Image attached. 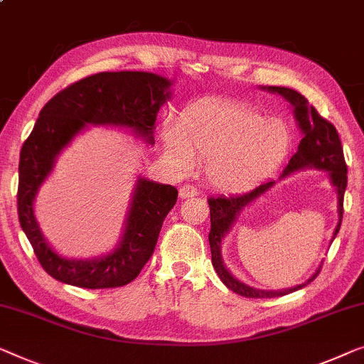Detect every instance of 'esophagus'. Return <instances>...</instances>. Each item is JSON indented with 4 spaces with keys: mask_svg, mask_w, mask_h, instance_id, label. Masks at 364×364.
<instances>
[{
    "mask_svg": "<svg viewBox=\"0 0 364 364\" xmlns=\"http://www.w3.org/2000/svg\"><path fill=\"white\" fill-rule=\"evenodd\" d=\"M178 195H181V198L195 197V195H197V188L193 186H182L181 191H178Z\"/></svg>",
    "mask_w": 364,
    "mask_h": 364,
    "instance_id": "obj_1",
    "label": "esophagus"
}]
</instances>
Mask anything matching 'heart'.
<instances>
[{"label": "heart", "instance_id": "heart-1", "mask_svg": "<svg viewBox=\"0 0 364 364\" xmlns=\"http://www.w3.org/2000/svg\"><path fill=\"white\" fill-rule=\"evenodd\" d=\"M166 156L186 172L207 161V177L215 188L241 192L269 172L291 146V129L281 118L262 117L240 103L202 102L162 133Z\"/></svg>", "mask_w": 364, "mask_h": 364}]
</instances>
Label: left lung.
Segmentation results:
<instances>
[{"label":"left lung","mask_w":364,"mask_h":364,"mask_svg":"<svg viewBox=\"0 0 364 364\" xmlns=\"http://www.w3.org/2000/svg\"><path fill=\"white\" fill-rule=\"evenodd\" d=\"M262 90L279 93L281 97L287 100L294 107V114L299 123V128L302 131V141H300L299 149L296 154L291 157L286 169H284L281 177L289 176L291 172H296L300 169H307V167H315V169H322L330 173V181L333 183L336 195H338V225H336L333 238L340 231L341 220H343V197L345 188L348 177H346V162L343 156V147H341V141L338 136V131L328 119L320 117L317 109L312 105H309L307 98L299 92L292 90V88L286 87H262ZM274 186V182H266L262 186L252 188V191L246 193L238 195H220V197H210V221H212V228L208 233L210 250H212V264L217 271L218 277L226 287L231 291L240 294L243 297L250 299H271V297H281L286 294H291L294 291H299L314 281L318 276L322 266L318 267L317 272L309 279L307 282L300 284L297 287L286 289V291H261V289H255L246 286L245 282L238 281V279L231 276V272L226 269L221 259V240L228 233L233 226L235 220L241 213L246 205L255 202L259 198L262 193L269 191Z\"/></svg>","instance_id":"obj_1"}]
</instances>
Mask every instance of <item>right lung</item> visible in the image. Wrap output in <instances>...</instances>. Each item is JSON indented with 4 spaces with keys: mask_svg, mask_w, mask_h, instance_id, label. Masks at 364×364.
I'll use <instances>...</instances> for the list:
<instances>
[{
    "mask_svg": "<svg viewBox=\"0 0 364 364\" xmlns=\"http://www.w3.org/2000/svg\"><path fill=\"white\" fill-rule=\"evenodd\" d=\"M169 87L171 80L149 72H102L68 85L41 109L21 147L18 215L41 266L57 281L83 289L126 286L154 252L164 218L177 202L176 187L138 178L118 246L109 255L85 261L67 259L52 250L41 233L33 203L59 152L87 124L131 128L154 144L156 117L171 98Z\"/></svg>",
    "mask_w": 364,
    "mask_h": 364,
    "instance_id": "right-lung-1",
    "label": "right lung"
}]
</instances>
